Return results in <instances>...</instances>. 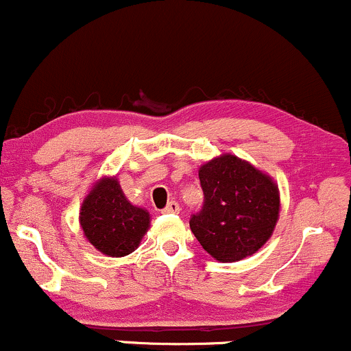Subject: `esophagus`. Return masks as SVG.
<instances>
[{
	"instance_id": "obj_1",
	"label": "esophagus",
	"mask_w": 351,
	"mask_h": 351,
	"mask_svg": "<svg viewBox=\"0 0 351 351\" xmlns=\"http://www.w3.org/2000/svg\"><path fill=\"white\" fill-rule=\"evenodd\" d=\"M162 213H165V215H176V213H180V204L176 201H171Z\"/></svg>"
}]
</instances>
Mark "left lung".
Listing matches in <instances>:
<instances>
[{"label": "left lung", "mask_w": 351, "mask_h": 351, "mask_svg": "<svg viewBox=\"0 0 351 351\" xmlns=\"http://www.w3.org/2000/svg\"><path fill=\"white\" fill-rule=\"evenodd\" d=\"M203 209L189 228L209 256L236 263L271 239L280 213L279 186L272 176L231 153L199 167Z\"/></svg>", "instance_id": "obj_1"}]
</instances>
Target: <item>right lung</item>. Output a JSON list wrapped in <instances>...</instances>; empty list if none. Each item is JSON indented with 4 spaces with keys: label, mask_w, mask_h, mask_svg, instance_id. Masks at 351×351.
<instances>
[{
    "label": "right lung",
    "mask_w": 351,
    "mask_h": 351,
    "mask_svg": "<svg viewBox=\"0 0 351 351\" xmlns=\"http://www.w3.org/2000/svg\"><path fill=\"white\" fill-rule=\"evenodd\" d=\"M79 223L86 239L108 257L128 256L150 229V213L123 195L117 176H102L82 201Z\"/></svg>",
    "instance_id": "obj_1"
}]
</instances>
